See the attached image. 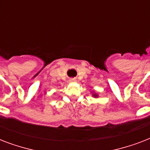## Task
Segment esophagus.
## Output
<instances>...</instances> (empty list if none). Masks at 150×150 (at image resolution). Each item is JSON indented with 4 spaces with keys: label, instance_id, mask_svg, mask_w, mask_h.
<instances>
[{
    "label": "esophagus",
    "instance_id": "34e87169",
    "mask_svg": "<svg viewBox=\"0 0 150 150\" xmlns=\"http://www.w3.org/2000/svg\"><path fill=\"white\" fill-rule=\"evenodd\" d=\"M76 82V80L75 79H70V82Z\"/></svg>",
    "mask_w": 150,
    "mask_h": 150
}]
</instances>
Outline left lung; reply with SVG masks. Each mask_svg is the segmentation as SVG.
<instances>
[{"label": "left lung", "instance_id": "obj_1", "mask_svg": "<svg viewBox=\"0 0 150 150\" xmlns=\"http://www.w3.org/2000/svg\"><path fill=\"white\" fill-rule=\"evenodd\" d=\"M92 93V96H93V97H94V98H98L99 97V95L96 93H95V91H93L91 92Z\"/></svg>", "mask_w": 150, "mask_h": 150}]
</instances>
